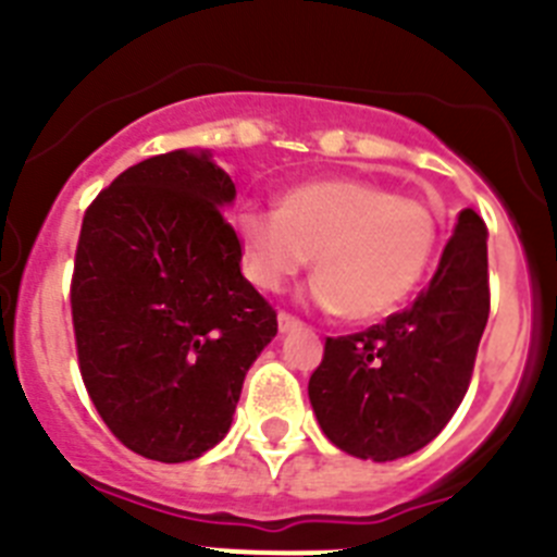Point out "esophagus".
I'll return each mask as SVG.
<instances>
[{"instance_id":"esophagus-1","label":"esophagus","mask_w":557,"mask_h":557,"mask_svg":"<svg viewBox=\"0 0 557 557\" xmlns=\"http://www.w3.org/2000/svg\"><path fill=\"white\" fill-rule=\"evenodd\" d=\"M304 323L298 321V318H295V314H289V312H278V332L282 334H287V332H295V329H301Z\"/></svg>"}]
</instances>
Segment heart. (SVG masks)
<instances>
[{
  "label": "heart",
  "instance_id": "obj_1",
  "mask_svg": "<svg viewBox=\"0 0 557 557\" xmlns=\"http://www.w3.org/2000/svg\"><path fill=\"white\" fill-rule=\"evenodd\" d=\"M234 231L256 287L278 293L314 256L312 298L348 321L396 312L424 278L437 243L424 200L366 178L298 184L275 211H239Z\"/></svg>",
  "mask_w": 557,
  "mask_h": 557
}]
</instances>
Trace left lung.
I'll return each instance as SVG.
<instances>
[{
	"instance_id": "obj_1",
	"label": "left lung",
	"mask_w": 557,
	"mask_h": 557,
	"mask_svg": "<svg viewBox=\"0 0 557 557\" xmlns=\"http://www.w3.org/2000/svg\"><path fill=\"white\" fill-rule=\"evenodd\" d=\"M488 228L462 209L430 287L385 323L326 337L309 376L323 435L362 460H396L424 449L469 391L488 323Z\"/></svg>"
}]
</instances>
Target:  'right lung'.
<instances>
[{
    "mask_svg": "<svg viewBox=\"0 0 557 557\" xmlns=\"http://www.w3.org/2000/svg\"><path fill=\"white\" fill-rule=\"evenodd\" d=\"M211 152L131 166L83 214L72 323L88 396L147 460H195L225 437L253 359L278 332L243 275Z\"/></svg>",
    "mask_w": 557,
    "mask_h": 557,
    "instance_id": "obj_1",
    "label": "right lung"
}]
</instances>
